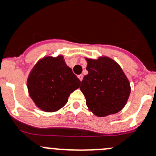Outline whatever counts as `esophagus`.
Here are the masks:
<instances>
[{"mask_svg": "<svg viewBox=\"0 0 156 156\" xmlns=\"http://www.w3.org/2000/svg\"><path fill=\"white\" fill-rule=\"evenodd\" d=\"M77 77L79 78L80 80L82 81V80H83V76L82 74H80V75H78V76H77Z\"/></svg>", "mask_w": 156, "mask_h": 156, "instance_id": "obj_1", "label": "esophagus"}]
</instances>
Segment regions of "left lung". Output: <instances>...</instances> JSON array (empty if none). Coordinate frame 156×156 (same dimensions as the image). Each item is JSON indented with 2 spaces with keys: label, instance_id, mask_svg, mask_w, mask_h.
<instances>
[{
  "label": "left lung",
  "instance_id": "left-lung-1",
  "mask_svg": "<svg viewBox=\"0 0 156 156\" xmlns=\"http://www.w3.org/2000/svg\"><path fill=\"white\" fill-rule=\"evenodd\" d=\"M87 61L88 74L80 86L87 106L99 117L118 113L125 106L131 93L126 76L120 66L108 57Z\"/></svg>",
  "mask_w": 156,
  "mask_h": 156
}]
</instances>
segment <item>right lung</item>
<instances>
[{
	"label": "right lung",
	"instance_id": "obj_1",
	"mask_svg": "<svg viewBox=\"0 0 156 156\" xmlns=\"http://www.w3.org/2000/svg\"><path fill=\"white\" fill-rule=\"evenodd\" d=\"M80 85V80L61 55L42 58L35 66L28 79L31 99L46 112L58 111L63 107L71 93Z\"/></svg>",
	"mask_w": 156,
	"mask_h": 156
}]
</instances>
